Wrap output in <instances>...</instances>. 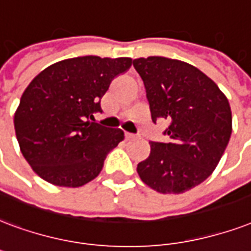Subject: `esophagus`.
<instances>
[{
  "instance_id": "1",
  "label": "esophagus",
  "mask_w": 251,
  "mask_h": 251,
  "mask_svg": "<svg viewBox=\"0 0 251 251\" xmlns=\"http://www.w3.org/2000/svg\"><path fill=\"white\" fill-rule=\"evenodd\" d=\"M125 139L126 141H133V139H135V135L130 133H125Z\"/></svg>"
}]
</instances>
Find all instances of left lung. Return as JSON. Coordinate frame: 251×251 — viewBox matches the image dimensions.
Masks as SVG:
<instances>
[{"label":"left lung","instance_id":"8db88e82","mask_svg":"<svg viewBox=\"0 0 251 251\" xmlns=\"http://www.w3.org/2000/svg\"><path fill=\"white\" fill-rule=\"evenodd\" d=\"M143 80L152 122L170 121L168 142H150V155L138 163L141 180L159 194H183L217 167L232 134L226 96L204 72L163 56L134 59Z\"/></svg>","mask_w":251,"mask_h":251}]
</instances>
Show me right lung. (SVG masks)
Listing matches in <instances>:
<instances>
[{"label":"right lung","instance_id":"obj_1","mask_svg":"<svg viewBox=\"0 0 251 251\" xmlns=\"http://www.w3.org/2000/svg\"><path fill=\"white\" fill-rule=\"evenodd\" d=\"M131 63L130 57H72L32 79L15 110L14 129L21 152L38 176L72 188L99 176L109 151L125 135L89 118L101 112L112 80Z\"/></svg>","mask_w":251,"mask_h":251}]
</instances>
